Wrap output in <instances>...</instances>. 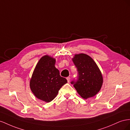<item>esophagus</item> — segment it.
Listing matches in <instances>:
<instances>
[{"label": "esophagus", "instance_id": "34e87169", "mask_svg": "<svg viewBox=\"0 0 130 130\" xmlns=\"http://www.w3.org/2000/svg\"><path fill=\"white\" fill-rule=\"evenodd\" d=\"M66 79H67V80H68V82H69L70 80V77H67V78H66Z\"/></svg>", "mask_w": 130, "mask_h": 130}]
</instances>
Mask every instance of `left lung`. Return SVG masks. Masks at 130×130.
<instances>
[{
	"mask_svg": "<svg viewBox=\"0 0 130 130\" xmlns=\"http://www.w3.org/2000/svg\"><path fill=\"white\" fill-rule=\"evenodd\" d=\"M72 60L78 72V79L71 84L83 99L93 97L101 90L103 81L98 65L90 56L84 53L75 54Z\"/></svg>",
	"mask_w": 130,
	"mask_h": 130,
	"instance_id": "1",
	"label": "left lung"
}]
</instances>
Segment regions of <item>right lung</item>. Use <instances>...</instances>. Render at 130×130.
Returning <instances> with one entry per match:
<instances>
[{
	"label": "right lung",
	"instance_id": "1",
	"mask_svg": "<svg viewBox=\"0 0 130 130\" xmlns=\"http://www.w3.org/2000/svg\"><path fill=\"white\" fill-rule=\"evenodd\" d=\"M55 59L45 55L40 58L30 79V88L38 99L50 102L56 97L59 90L68 82L60 76L55 67Z\"/></svg>",
	"mask_w": 130,
	"mask_h": 130
}]
</instances>
